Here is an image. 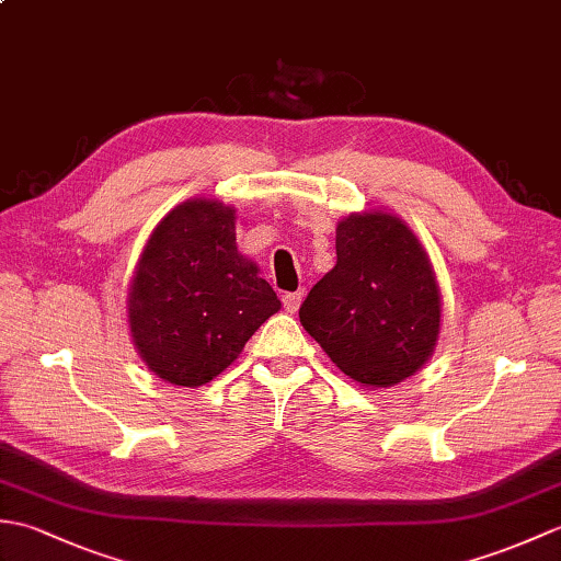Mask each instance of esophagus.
I'll return each instance as SVG.
<instances>
[{"label": "esophagus", "mask_w": 561, "mask_h": 561, "mask_svg": "<svg viewBox=\"0 0 561 561\" xmlns=\"http://www.w3.org/2000/svg\"><path fill=\"white\" fill-rule=\"evenodd\" d=\"M301 301H304V291H291V294H284V296H282L284 311H287V313H296V311H299Z\"/></svg>", "instance_id": "esophagus-1"}]
</instances>
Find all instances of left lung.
Masks as SVG:
<instances>
[{
    "label": "left lung",
    "instance_id": "left-lung-1",
    "mask_svg": "<svg viewBox=\"0 0 561 561\" xmlns=\"http://www.w3.org/2000/svg\"><path fill=\"white\" fill-rule=\"evenodd\" d=\"M337 265L301 304V325L340 371L388 388L432 356L440 296L422 243L392 214H350L337 226Z\"/></svg>",
    "mask_w": 561,
    "mask_h": 561
}]
</instances>
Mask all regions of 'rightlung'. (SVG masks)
I'll use <instances>...</instances> for the list:
<instances>
[{
  "mask_svg": "<svg viewBox=\"0 0 561 561\" xmlns=\"http://www.w3.org/2000/svg\"><path fill=\"white\" fill-rule=\"evenodd\" d=\"M233 221L224 202L187 199L165 214L141 253L129 328L141 359L169 383H209L282 306L238 253Z\"/></svg>",
  "mask_w": 561,
  "mask_h": 561,
  "instance_id": "obj_1",
  "label": "right lung"
}]
</instances>
